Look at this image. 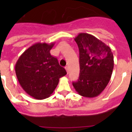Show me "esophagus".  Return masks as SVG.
Instances as JSON below:
<instances>
[{"mask_svg":"<svg viewBox=\"0 0 132 132\" xmlns=\"http://www.w3.org/2000/svg\"><path fill=\"white\" fill-rule=\"evenodd\" d=\"M65 69H66V71H67V74H68L69 71V67H68V66H66V67H65Z\"/></svg>","mask_w":132,"mask_h":132,"instance_id":"esophagus-1","label":"esophagus"}]
</instances>
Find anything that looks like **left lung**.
<instances>
[{
	"label": "left lung",
	"instance_id": "8db88e82",
	"mask_svg": "<svg viewBox=\"0 0 132 132\" xmlns=\"http://www.w3.org/2000/svg\"><path fill=\"white\" fill-rule=\"evenodd\" d=\"M75 41L79 50L80 74L73 82L75 89L80 96H98L109 82L114 68L111 50L102 41L87 33H80Z\"/></svg>",
	"mask_w": 132,
	"mask_h": 132
}]
</instances>
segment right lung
Returning a JSON list of instances; mask_svg holds the SVG:
<instances>
[{"label": "right lung", "mask_w": 132, "mask_h": 132, "mask_svg": "<svg viewBox=\"0 0 132 132\" xmlns=\"http://www.w3.org/2000/svg\"><path fill=\"white\" fill-rule=\"evenodd\" d=\"M54 43H36L21 55L15 65L20 85L24 91L38 100L48 98L59 79L67 72L50 53Z\"/></svg>", "instance_id": "right-lung-1"}]
</instances>
